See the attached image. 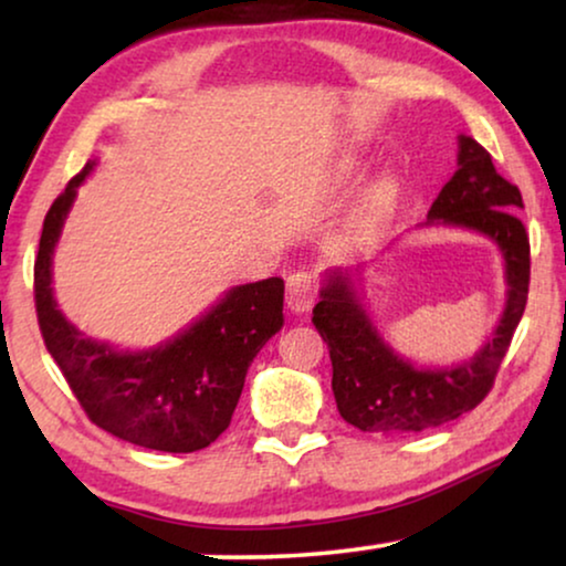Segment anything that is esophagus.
I'll list each match as a JSON object with an SVG mask.
<instances>
[{"instance_id":"obj_1","label":"esophagus","mask_w":566,"mask_h":566,"mask_svg":"<svg viewBox=\"0 0 566 566\" xmlns=\"http://www.w3.org/2000/svg\"><path fill=\"white\" fill-rule=\"evenodd\" d=\"M316 293L314 285V275L308 270H298V273H291L289 281H285V301L293 312H306L312 306Z\"/></svg>"}]
</instances>
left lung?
I'll use <instances>...</instances> for the list:
<instances>
[{
  "label": "left lung",
  "mask_w": 566,
  "mask_h": 566,
  "mask_svg": "<svg viewBox=\"0 0 566 566\" xmlns=\"http://www.w3.org/2000/svg\"><path fill=\"white\" fill-rule=\"evenodd\" d=\"M523 198L471 136L459 138V169L432 200L428 223L474 229L502 250L507 306L492 339L453 368H415L399 358L363 312L347 270H329L314 306V327L329 347L332 391L345 422L363 432H420L467 415L492 391L500 363L525 312L531 242L517 219Z\"/></svg>",
  "instance_id": "1"
}]
</instances>
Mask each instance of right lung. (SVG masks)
Wrapping results in <instances>:
<instances>
[{
  "label": "right lung",
  "mask_w": 566,
  "mask_h": 566,
  "mask_svg": "<svg viewBox=\"0 0 566 566\" xmlns=\"http://www.w3.org/2000/svg\"><path fill=\"white\" fill-rule=\"evenodd\" d=\"M95 161L74 175L43 221L35 258V314L45 350L97 428L126 443L192 453L229 428L244 376L262 345L283 327V281L231 289L211 312L169 343L120 353L64 319L51 289V258L76 188Z\"/></svg>",
  "instance_id": "obj_1"
}]
</instances>
